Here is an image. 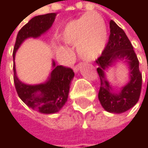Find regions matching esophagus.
Masks as SVG:
<instances>
[{"label": "esophagus", "instance_id": "esophagus-1", "mask_svg": "<svg viewBox=\"0 0 148 148\" xmlns=\"http://www.w3.org/2000/svg\"><path fill=\"white\" fill-rule=\"evenodd\" d=\"M79 67H80V64H76V65H74V67H73V69H74V72H77V71L79 70Z\"/></svg>", "mask_w": 148, "mask_h": 148}]
</instances>
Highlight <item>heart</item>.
<instances>
[{
	"label": "heart",
	"mask_w": 148,
	"mask_h": 148,
	"mask_svg": "<svg viewBox=\"0 0 148 148\" xmlns=\"http://www.w3.org/2000/svg\"><path fill=\"white\" fill-rule=\"evenodd\" d=\"M58 38L66 44L76 45L81 58L93 60L100 56L106 45V25L99 14H86L67 23Z\"/></svg>",
	"instance_id": "b5f03b06"
}]
</instances>
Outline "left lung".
<instances>
[{"label": "left lung", "mask_w": 148, "mask_h": 148, "mask_svg": "<svg viewBox=\"0 0 148 148\" xmlns=\"http://www.w3.org/2000/svg\"><path fill=\"white\" fill-rule=\"evenodd\" d=\"M110 36L108 42L99 57L96 60L100 79L99 99L104 110L112 113H122L132 108L138 102L141 92L142 74L139 69V60L133 46L124 31L113 20L110 21ZM125 60L131 67V81L120 94L111 92L103 71L114 60Z\"/></svg>", "instance_id": "8db88e82"}]
</instances>
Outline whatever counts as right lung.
Listing matches in <instances>:
<instances>
[{
    "label": "right lung",
    "instance_id": "obj_1",
    "mask_svg": "<svg viewBox=\"0 0 148 148\" xmlns=\"http://www.w3.org/2000/svg\"><path fill=\"white\" fill-rule=\"evenodd\" d=\"M56 14L38 15L32 18L18 32L15 42L13 56L21 43L27 38H37L46 32L55 21ZM48 82L40 85H26L20 82L15 74L14 62V81L16 92L20 99L27 106L44 114L56 113L67 102L71 80L74 73L72 69L62 65L56 66Z\"/></svg>",
    "mask_w": 148,
    "mask_h": 148
}]
</instances>
